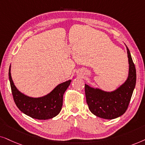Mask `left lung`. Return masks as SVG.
Instances as JSON below:
<instances>
[{
    "instance_id": "1",
    "label": "left lung",
    "mask_w": 145,
    "mask_h": 145,
    "mask_svg": "<svg viewBox=\"0 0 145 145\" xmlns=\"http://www.w3.org/2000/svg\"><path fill=\"white\" fill-rule=\"evenodd\" d=\"M126 46V45H125ZM129 61L128 77L115 90L106 91L85 84L86 101L93 115L105 119H113L124 114L128 108L136 85V69L129 48L126 46Z\"/></svg>"
}]
</instances>
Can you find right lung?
<instances>
[{
  "label": "right lung",
  "mask_w": 145,
  "mask_h": 145,
  "mask_svg": "<svg viewBox=\"0 0 145 145\" xmlns=\"http://www.w3.org/2000/svg\"><path fill=\"white\" fill-rule=\"evenodd\" d=\"M10 65L8 77L14 102L25 115L38 120H47L57 116L63 105V94L71 82L69 80L56 86L46 95L33 97L20 91L13 82Z\"/></svg>",
  "instance_id": "obj_1"
}]
</instances>
